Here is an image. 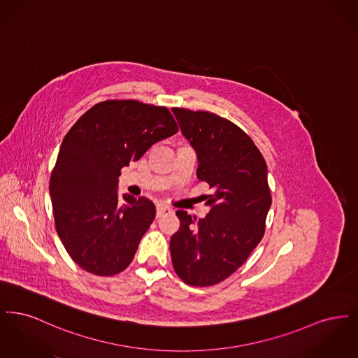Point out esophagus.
Returning a JSON list of instances; mask_svg holds the SVG:
<instances>
[{
  "label": "esophagus",
  "instance_id": "34e87169",
  "mask_svg": "<svg viewBox=\"0 0 358 358\" xmlns=\"http://www.w3.org/2000/svg\"><path fill=\"white\" fill-rule=\"evenodd\" d=\"M171 213V209L166 205H158L157 206V217H161L164 215H169Z\"/></svg>",
  "mask_w": 358,
  "mask_h": 358
}]
</instances>
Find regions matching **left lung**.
<instances>
[{"instance_id": "left-lung-1", "label": "left lung", "mask_w": 358, "mask_h": 358, "mask_svg": "<svg viewBox=\"0 0 358 358\" xmlns=\"http://www.w3.org/2000/svg\"><path fill=\"white\" fill-rule=\"evenodd\" d=\"M173 113L197 153L199 180L215 192L205 219L177 210L181 225L171 238V263L187 285L208 287L235 273L263 238L273 201L267 165L234 122L200 110Z\"/></svg>"}]
</instances>
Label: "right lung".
<instances>
[{
    "label": "right lung",
    "instance_id": "add662e5",
    "mask_svg": "<svg viewBox=\"0 0 358 358\" xmlns=\"http://www.w3.org/2000/svg\"><path fill=\"white\" fill-rule=\"evenodd\" d=\"M178 131L169 108L134 99L96 103L64 136L50 180L55 228L85 271L114 276L129 267L155 217L146 197L124 194L120 169Z\"/></svg>",
    "mask_w": 358,
    "mask_h": 358
}]
</instances>
